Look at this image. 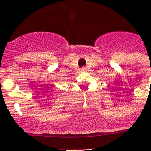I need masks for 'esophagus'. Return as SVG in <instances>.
Instances as JSON below:
<instances>
[{
	"instance_id": "esophagus-1",
	"label": "esophagus",
	"mask_w": 151,
	"mask_h": 151,
	"mask_svg": "<svg viewBox=\"0 0 151 151\" xmlns=\"http://www.w3.org/2000/svg\"><path fill=\"white\" fill-rule=\"evenodd\" d=\"M81 70L82 71H85V70H86V68H85V67H83V68H81Z\"/></svg>"
}]
</instances>
